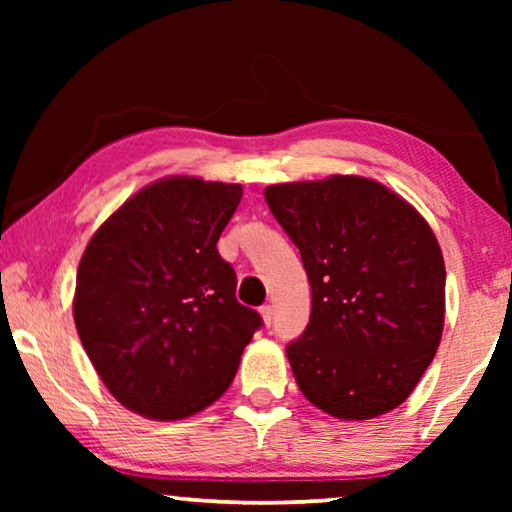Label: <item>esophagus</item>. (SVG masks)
<instances>
[{
	"instance_id": "1",
	"label": "esophagus",
	"mask_w": 512,
	"mask_h": 512,
	"mask_svg": "<svg viewBox=\"0 0 512 512\" xmlns=\"http://www.w3.org/2000/svg\"><path fill=\"white\" fill-rule=\"evenodd\" d=\"M259 314H262V318H264V325L271 327V323H273V307L271 305H264L262 309H259Z\"/></svg>"
}]
</instances>
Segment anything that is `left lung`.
Listing matches in <instances>:
<instances>
[{
    "label": "left lung",
    "mask_w": 512,
    "mask_h": 512,
    "mask_svg": "<svg viewBox=\"0 0 512 512\" xmlns=\"http://www.w3.org/2000/svg\"><path fill=\"white\" fill-rule=\"evenodd\" d=\"M264 196L311 284L309 323L287 345L302 395L343 420L393 411L443 336L445 262L429 223L359 176L271 185Z\"/></svg>",
    "instance_id": "1"
}]
</instances>
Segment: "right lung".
<instances>
[{
	"instance_id": "add662e5",
	"label": "right lung",
	"mask_w": 512,
	"mask_h": 512,
	"mask_svg": "<svg viewBox=\"0 0 512 512\" xmlns=\"http://www.w3.org/2000/svg\"><path fill=\"white\" fill-rule=\"evenodd\" d=\"M241 185L173 176L137 192L94 232L74 320L103 384L153 420H180L228 391L262 316L237 300L216 241Z\"/></svg>"
}]
</instances>
